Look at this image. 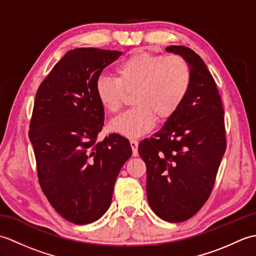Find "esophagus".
<instances>
[{
  "label": "esophagus",
  "instance_id": "esophagus-1",
  "mask_svg": "<svg viewBox=\"0 0 256 256\" xmlns=\"http://www.w3.org/2000/svg\"><path fill=\"white\" fill-rule=\"evenodd\" d=\"M130 144H131L132 152H133V156H138V142L136 140H130Z\"/></svg>",
  "mask_w": 256,
  "mask_h": 256
}]
</instances>
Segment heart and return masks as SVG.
Instances as JSON below:
<instances>
[{"mask_svg":"<svg viewBox=\"0 0 256 256\" xmlns=\"http://www.w3.org/2000/svg\"><path fill=\"white\" fill-rule=\"evenodd\" d=\"M116 78L100 76L96 94L103 108L116 113L126 94L133 106L110 123L112 131L136 138L154 126L156 116L167 120L175 113L192 84V72L182 56L135 52L116 68Z\"/></svg>","mask_w":256,"mask_h":256,"instance_id":"heart-1","label":"heart"}]
</instances>
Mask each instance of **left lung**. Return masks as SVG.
Segmentation results:
<instances>
[{
  "instance_id": "left-lung-1",
  "label": "left lung",
  "mask_w": 256,
  "mask_h": 256,
  "mask_svg": "<svg viewBox=\"0 0 256 256\" xmlns=\"http://www.w3.org/2000/svg\"><path fill=\"white\" fill-rule=\"evenodd\" d=\"M189 64L192 84L180 108L153 138L138 145L146 164V194L152 210L168 222L192 218L214 189L226 148L224 110L216 81L198 54L170 46Z\"/></svg>"
}]
</instances>
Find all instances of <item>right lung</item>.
<instances>
[{"label": "right lung", "instance_id": "1", "mask_svg": "<svg viewBox=\"0 0 256 256\" xmlns=\"http://www.w3.org/2000/svg\"><path fill=\"white\" fill-rule=\"evenodd\" d=\"M121 55L99 48L69 50L36 92L28 136L38 182L54 209L76 224L106 214L118 172L132 155L128 138L120 134L98 142L104 110L96 82Z\"/></svg>", "mask_w": 256, "mask_h": 256}]
</instances>
